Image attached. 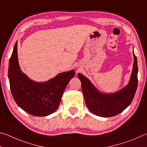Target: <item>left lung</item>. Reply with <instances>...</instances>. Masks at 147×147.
I'll return each instance as SVG.
<instances>
[{"label":"left lung","mask_w":147,"mask_h":147,"mask_svg":"<svg viewBox=\"0 0 147 147\" xmlns=\"http://www.w3.org/2000/svg\"><path fill=\"white\" fill-rule=\"evenodd\" d=\"M134 61L129 83L122 89L112 94H105L97 89L82 74L78 77L82 84V90L88 109L94 115L101 117H111L118 115L131 104L136 94L137 83V57L133 51Z\"/></svg>","instance_id":"8db88e82"}]
</instances>
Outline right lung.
<instances>
[{
    "label": "right lung",
    "mask_w": 147,
    "mask_h": 147,
    "mask_svg": "<svg viewBox=\"0 0 147 147\" xmlns=\"http://www.w3.org/2000/svg\"><path fill=\"white\" fill-rule=\"evenodd\" d=\"M75 74L73 70L58 74L46 82L32 80L21 70L18 57V42L9 61L8 79L16 103L30 115H50L57 110L67 84Z\"/></svg>",
    "instance_id": "1"
}]
</instances>
